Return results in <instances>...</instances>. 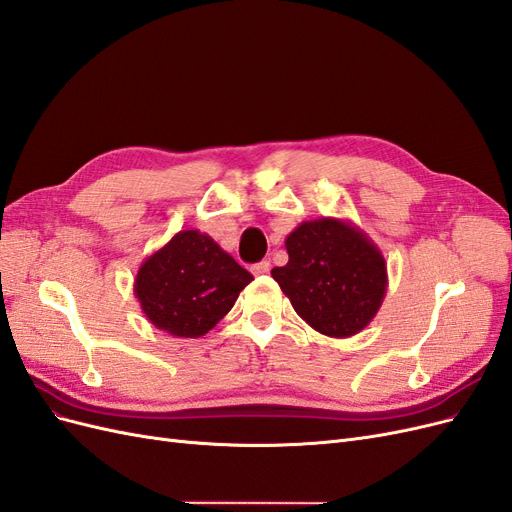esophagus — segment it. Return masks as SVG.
Here are the masks:
<instances>
[{"mask_svg":"<svg viewBox=\"0 0 512 512\" xmlns=\"http://www.w3.org/2000/svg\"><path fill=\"white\" fill-rule=\"evenodd\" d=\"M269 269H271V262L269 260H260V262H256V265L252 267V273L254 275H265V273H269Z\"/></svg>","mask_w":512,"mask_h":512,"instance_id":"34e87169","label":"esophagus"}]
</instances>
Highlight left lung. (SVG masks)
I'll return each mask as SVG.
<instances>
[{"instance_id": "obj_1", "label": "left lung", "mask_w": 512, "mask_h": 512, "mask_svg": "<svg viewBox=\"0 0 512 512\" xmlns=\"http://www.w3.org/2000/svg\"><path fill=\"white\" fill-rule=\"evenodd\" d=\"M288 262L271 271L309 327L352 337L376 318L389 275L380 247L350 220L301 222L286 237Z\"/></svg>"}]
</instances>
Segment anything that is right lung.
<instances>
[{
	"mask_svg": "<svg viewBox=\"0 0 512 512\" xmlns=\"http://www.w3.org/2000/svg\"><path fill=\"white\" fill-rule=\"evenodd\" d=\"M254 280L200 230H179L141 265L134 297L153 327L173 337L209 333Z\"/></svg>",
	"mask_w": 512,
	"mask_h": 512,
	"instance_id": "right-lung-1",
	"label": "right lung"
}]
</instances>
